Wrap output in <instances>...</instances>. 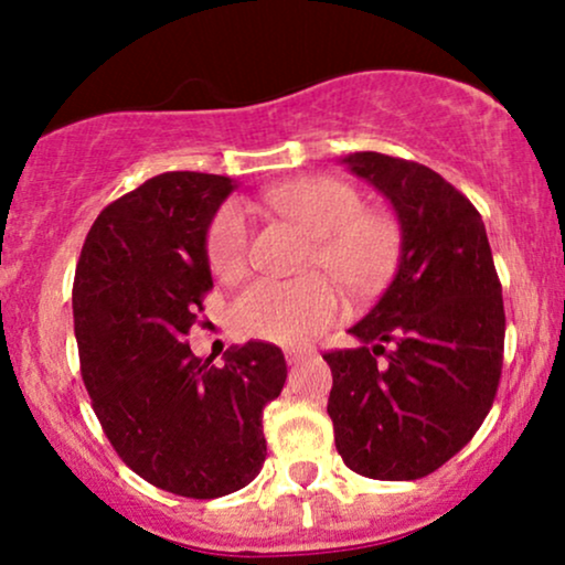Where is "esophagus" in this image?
<instances>
[{"label": "esophagus", "instance_id": "34e87169", "mask_svg": "<svg viewBox=\"0 0 565 565\" xmlns=\"http://www.w3.org/2000/svg\"><path fill=\"white\" fill-rule=\"evenodd\" d=\"M284 355H287V361H289V364H300V361L302 359H308V350H297V348H287V350H284Z\"/></svg>", "mask_w": 565, "mask_h": 565}]
</instances>
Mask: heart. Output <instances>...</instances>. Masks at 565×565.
I'll list each match as a JSON object with an SVG mask.
<instances>
[{
  "instance_id": "obj_1",
  "label": "heart",
  "mask_w": 565,
  "mask_h": 565,
  "mask_svg": "<svg viewBox=\"0 0 565 565\" xmlns=\"http://www.w3.org/2000/svg\"><path fill=\"white\" fill-rule=\"evenodd\" d=\"M274 210L313 238L310 268H323L353 295L380 289L398 257V228L382 212H366L361 193L334 178H308L268 193ZM210 268L223 281H238L249 268V220L238 204H225L206 233ZM340 313V295L323 276L297 281L260 278L233 302L238 332L257 340L297 345L329 327Z\"/></svg>"
}]
</instances>
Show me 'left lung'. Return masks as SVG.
Here are the masks:
<instances>
[{
    "label": "left lung",
    "instance_id": "left-lung-1",
    "mask_svg": "<svg viewBox=\"0 0 565 565\" xmlns=\"http://www.w3.org/2000/svg\"><path fill=\"white\" fill-rule=\"evenodd\" d=\"M391 201L398 268L348 329L359 348L323 355L342 462L377 481H417L462 449L494 404L502 287L476 206L430 167L374 151L340 159Z\"/></svg>",
    "mask_w": 565,
    "mask_h": 565
}]
</instances>
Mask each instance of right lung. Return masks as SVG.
I'll list each match as a JSON object with an SVG mask.
<instances>
[{
  "label": "right lung",
  "instance_id": "right-lung-1",
  "mask_svg": "<svg viewBox=\"0 0 565 565\" xmlns=\"http://www.w3.org/2000/svg\"><path fill=\"white\" fill-rule=\"evenodd\" d=\"M236 188L204 172L146 180L97 215L74 278L82 377L103 430L140 478L191 499L255 481L263 408L287 382L268 342L231 345L223 366L185 342L212 287L206 233Z\"/></svg>",
  "mask_w": 565,
  "mask_h": 565
}]
</instances>
